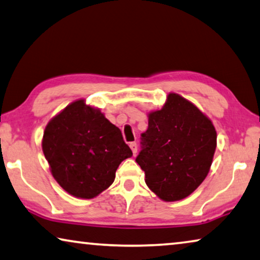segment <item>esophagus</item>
I'll use <instances>...</instances> for the list:
<instances>
[{"label":"esophagus","instance_id":"esophagus-1","mask_svg":"<svg viewBox=\"0 0 260 260\" xmlns=\"http://www.w3.org/2000/svg\"><path fill=\"white\" fill-rule=\"evenodd\" d=\"M129 148L132 149V151H133V155H137V152H138L137 142H131L129 143Z\"/></svg>","mask_w":260,"mask_h":260}]
</instances>
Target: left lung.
Here are the masks:
<instances>
[{"mask_svg": "<svg viewBox=\"0 0 260 260\" xmlns=\"http://www.w3.org/2000/svg\"><path fill=\"white\" fill-rule=\"evenodd\" d=\"M137 163L146 184L163 201L185 199L207 177L216 149V131L207 115L178 93L148 113Z\"/></svg>", "mask_w": 260, "mask_h": 260, "instance_id": "left-lung-1", "label": "left lung"}]
</instances>
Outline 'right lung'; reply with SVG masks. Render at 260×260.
<instances>
[{"label":"right lung","mask_w":260,"mask_h":260,"mask_svg":"<svg viewBox=\"0 0 260 260\" xmlns=\"http://www.w3.org/2000/svg\"><path fill=\"white\" fill-rule=\"evenodd\" d=\"M41 147L52 176L69 194L92 199L114 182L133 152L100 109L78 100L48 121Z\"/></svg>","instance_id":"obj_1"}]
</instances>
